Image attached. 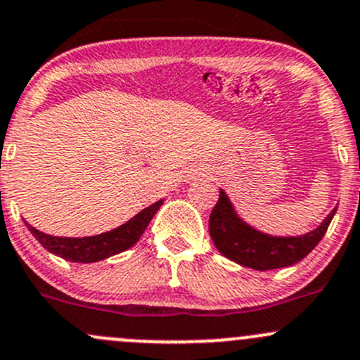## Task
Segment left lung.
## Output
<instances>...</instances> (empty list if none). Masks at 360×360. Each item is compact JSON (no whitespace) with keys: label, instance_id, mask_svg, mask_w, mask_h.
Listing matches in <instances>:
<instances>
[{"label":"left lung","instance_id":"left-lung-1","mask_svg":"<svg viewBox=\"0 0 360 360\" xmlns=\"http://www.w3.org/2000/svg\"><path fill=\"white\" fill-rule=\"evenodd\" d=\"M336 209L338 205L310 233L300 237H274L261 233L242 221L226 193L219 190V200L209 217V233L217 250L228 259L252 270H275L291 266L310 254L328 231Z\"/></svg>","mask_w":360,"mask_h":360}]
</instances>
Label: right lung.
<instances>
[{"mask_svg": "<svg viewBox=\"0 0 360 360\" xmlns=\"http://www.w3.org/2000/svg\"><path fill=\"white\" fill-rule=\"evenodd\" d=\"M162 203L163 200L155 202L153 205L141 210L137 216H134L132 219L127 221L122 226L106 231V233L94 235V237H52V235L36 230L29 223H25V226L29 228L32 237L49 252L56 254L63 259L72 261V263H96V261H103L106 257L115 256V254L132 248L139 240L141 235L144 233V230L150 224V221L153 219L157 210L162 207Z\"/></svg>", "mask_w": 360, "mask_h": 360, "instance_id": "right-lung-1", "label": "right lung"}]
</instances>
